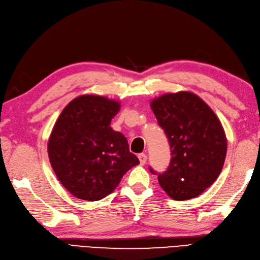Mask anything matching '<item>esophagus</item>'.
Here are the masks:
<instances>
[{
  "label": "esophagus",
  "mask_w": 260,
  "mask_h": 260,
  "mask_svg": "<svg viewBox=\"0 0 260 260\" xmlns=\"http://www.w3.org/2000/svg\"><path fill=\"white\" fill-rule=\"evenodd\" d=\"M138 158H139V161H141L142 166H144L146 164V160H147V156H146L145 154H139Z\"/></svg>",
  "instance_id": "34e87169"
}]
</instances>
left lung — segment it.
<instances>
[{
  "label": "left lung",
  "mask_w": 260,
  "mask_h": 260,
  "mask_svg": "<svg viewBox=\"0 0 260 260\" xmlns=\"http://www.w3.org/2000/svg\"><path fill=\"white\" fill-rule=\"evenodd\" d=\"M150 108L171 149L168 169L158 175L160 187L176 201L203 193L221 174L228 150L218 117L201 98L189 91L155 98ZM150 171L156 174L151 168Z\"/></svg>",
  "instance_id": "obj_1"
}]
</instances>
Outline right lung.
Returning a JSON list of instances; mask_svg holds the SVG:
<instances>
[{"instance_id": "add662e5", "label": "right lung", "mask_w": 260, "mask_h": 260, "mask_svg": "<svg viewBox=\"0 0 260 260\" xmlns=\"http://www.w3.org/2000/svg\"><path fill=\"white\" fill-rule=\"evenodd\" d=\"M121 103L101 95H80L66 106L48 139V157L63 187L78 199L99 201L139 164L127 139L111 127Z\"/></svg>"}]
</instances>
